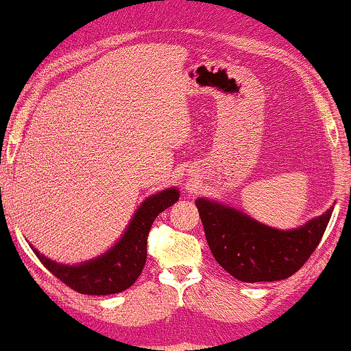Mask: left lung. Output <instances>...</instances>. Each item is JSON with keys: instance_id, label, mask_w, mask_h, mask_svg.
<instances>
[{"instance_id": "1", "label": "left lung", "mask_w": 351, "mask_h": 351, "mask_svg": "<svg viewBox=\"0 0 351 351\" xmlns=\"http://www.w3.org/2000/svg\"><path fill=\"white\" fill-rule=\"evenodd\" d=\"M219 265L243 282L280 281L299 271L323 238L334 208L295 230H276L214 201H195Z\"/></svg>"}]
</instances>
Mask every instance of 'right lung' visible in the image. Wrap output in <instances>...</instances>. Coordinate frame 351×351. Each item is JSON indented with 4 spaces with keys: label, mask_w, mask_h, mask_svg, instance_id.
<instances>
[{
    "label": "right lung",
    "mask_w": 351,
    "mask_h": 351,
    "mask_svg": "<svg viewBox=\"0 0 351 351\" xmlns=\"http://www.w3.org/2000/svg\"><path fill=\"white\" fill-rule=\"evenodd\" d=\"M177 199L179 191L176 189L162 190L161 193L147 198L137 209L123 238L108 252L94 261L80 265H62L46 258L36 249H33V252L57 280L80 294L108 295L123 292L137 281L145 267L147 238L152 223L158 214L174 204Z\"/></svg>",
    "instance_id": "obj_1"
}]
</instances>
